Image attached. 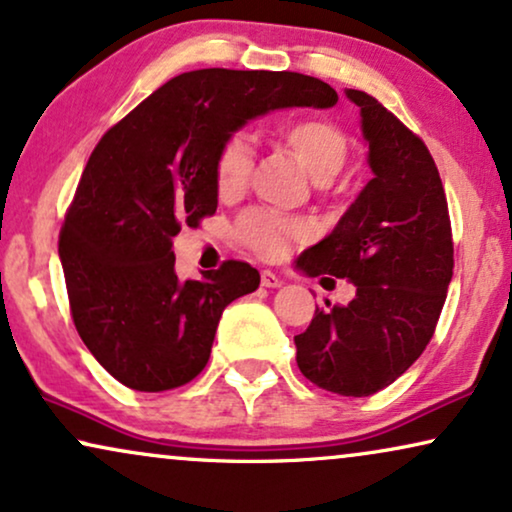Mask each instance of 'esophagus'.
I'll return each mask as SVG.
<instances>
[{
	"label": "esophagus",
	"instance_id": "34e87169",
	"mask_svg": "<svg viewBox=\"0 0 512 512\" xmlns=\"http://www.w3.org/2000/svg\"><path fill=\"white\" fill-rule=\"evenodd\" d=\"M261 284H263L265 289H277V287H282L284 282L280 280V277L275 275V272H270V270H263V272H261Z\"/></svg>",
	"mask_w": 512,
	"mask_h": 512
}]
</instances>
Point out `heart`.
<instances>
[{
    "label": "heart",
    "mask_w": 512,
    "mask_h": 512,
    "mask_svg": "<svg viewBox=\"0 0 512 512\" xmlns=\"http://www.w3.org/2000/svg\"><path fill=\"white\" fill-rule=\"evenodd\" d=\"M280 138L315 183L331 181L348 159V138L324 119H296L282 124ZM251 164H254L251 143L244 136H232L216 159L218 192L230 197L247 188ZM303 235L305 228L301 223L287 221L272 211H249L237 223V237L265 258L282 256L289 242Z\"/></svg>",
    "instance_id": "heart-1"
}]
</instances>
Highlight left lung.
I'll use <instances>...</instances> for the list:
<instances>
[{
  "label": "left lung",
  "mask_w": 512,
  "mask_h": 512,
  "mask_svg": "<svg viewBox=\"0 0 512 512\" xmlns=\"http://www.w3.org/2000/svg\"><path fill=\"white\" fill-rule=\"evenodd\" d=\"M360 108L371 181L336 228L296 258L308 277H348V305L315 310L294 336L301 374L345 397L390 386L418 357L440 320L454 270L444 188L426 143L374 96L345 89ZM329 305V303H327Z\"/></svg>",
  "instance_id": "8db88e82"
}]
</instances>
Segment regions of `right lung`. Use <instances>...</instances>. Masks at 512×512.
<instances>
[{"mask_svg": "<svg viewBox=\"0 0 512 512\" xmlns=\"http://www.w3.org/2000/svg\"><path fill=\"white\" fill-rule=\"evenodd\" d=\"M338 96L298 72H183L112 126L91 152L65 216L58 256L75 327L126 388L162 393L207 367L223 310L258 289L242 261L176 275L174 237L218 207L216 159L235 131L282 108Z\"/></svg>", "mask_w": 512, "mask_h": 512, "instance_id": "obj_1", "label": "right lung"}]
</instances>
